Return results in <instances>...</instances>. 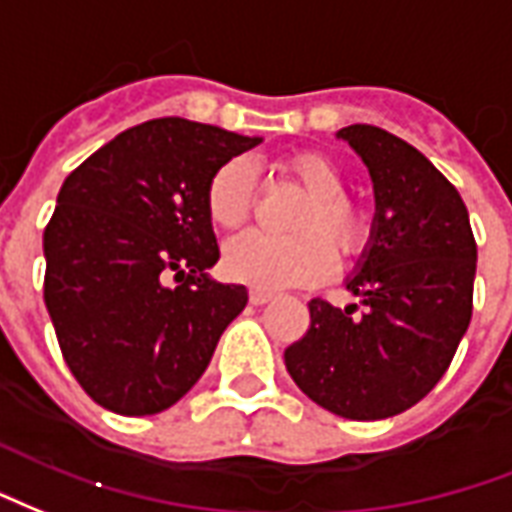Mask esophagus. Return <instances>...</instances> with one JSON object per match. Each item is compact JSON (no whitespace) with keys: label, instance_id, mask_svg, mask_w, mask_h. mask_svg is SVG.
<instances>
[{"label":"esophagus","instance_id":"34e87169","mask_svg":"<svg viewBox=\"0 0 512 512\" xmlns=\"http://www.w3.org/2000/svg\"><path fill=\"white\" fill-rule=\"evenodd\" d=\"M272 300L270 292H261V289H251V302L253 305H267Z\"/></svg>","mask_w":512,"mask_h":512}]
</instances>
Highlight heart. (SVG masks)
Listing matches in <instances>:
<instances>
[{
    "mask_svg": "<svg viewBox=\"0 0 512 512\" xmlns=\"http://www.w3.org/2000/svg\"><path fill=\"white\" fill-rule=\"evenodd\" d=\"M283 171L308 190L294 229L322 231L330 246L313 231L264 234L242 231L223 248V270L229 278L256 289H292L322 281L333 270V252L341 259L357 256L368 242V215L360 204L343 196L346 177L333 158L322 152H297L283 163ZM253 204V169L248 160L223 163L207 182V215L220 229H234L248 218Z\"/></svg>",
    "mask_w": 512,
    "mask_h": 512,
    "instance_id": "1",
    "label": "heart"
}]
</instances>
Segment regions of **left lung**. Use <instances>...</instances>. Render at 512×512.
<instances>
[{
    "label": "left lung",
    "mask_w": 512,
    "mask_h": 512,
    "mask_svg": "<svg viewBox=\"0 0 512 512\" xmlns=\"http://www.w3.org/2000/svg\"><path fill=\"white\" fill-rule=\"evenodd\" d=\"M374 182L371 240L346 289L311 300V327L283 360L302 393L346 420L406 412L445 376L472 319L477 245L458 190L423 152L374 125L335 133Z\"/></svg>",
    "instance_id": "left-lung-1"
}]
</instances>
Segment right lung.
<instances>
[{
	"mask_svg": "<svg viewBox=\"0 0 512 512\" xmlns=\"http://www.w3.org/2000/svg\"><path fill=\"white\" fill-rule=\"evenodd\" d=\"M256 144L182 117L149 119L65 179L43 234V297L67 368L108 412L177 404L245 308V286L207 272L220 259L207 182Z\"/></svg>",
	"mask_w": 512,
	"mask_h": 512,
	"instance_id": "add662e5",
	"label": "right lung"
}]
</instances>
